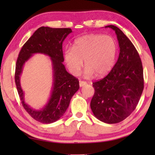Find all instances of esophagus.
Wrapping results in <instances>:
<instances>
[{"label":"esophagus","instance_id":"obj_1","mask_svg":"<svg viewBox=\"0 0 155 155\" xmlns=\"http://www.w3.org/2000/svg\"><path fill=\"white\" fill-rule=\"evenodd\" d=\"M86 84H87V83H86L85 81H79V86H80V87H83V86L85 85Z\"/></svg>","mask_w":155,"mask_h":155}]
</instances>
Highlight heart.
Masks as SVG:
<instances>
[{
    "label": "heart",
    "mask_w": 155,
    "mask_h": 155,
    "mask_svg": "<svg viewBox=\"0 0 155 155\" xmlns=\"http://www.w3.org/2000/svg\"><path fill=\"white\" fill-rule=\"evenodd\" d=\"M114 38L101 34H88L74 41L73 48H65L64 61L72 74L77 75L85 62V76L103 77L111 71L117 53Z\"/></svg>",
    "instance_id": "1"
}]
</instances>
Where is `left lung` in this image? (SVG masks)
Masks as SVG:
<instances>
[{"mask_svg": "<svg viewBox=\"0 0 155 155\" xmlns=\"http://www.w3.org/2000/svg\"><path fill=\"white\" fill-rule=\"evenodd\" d=\"M115 31L120 46L118 59L108 74L93 83L95 90L90 107L97 119L115 124L129 116L137 105L143 90V67L133 43L119 28Z\"/></svg>", "mask_w": 155, "mask_h": 155, "instance_id": "1", "label": "left lung"}]
</instances>
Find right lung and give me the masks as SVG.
<instances>
[{"mask_svg": "<svg viewBox=\"0 0 155 155\" xmlns=\"http://www.w3.org/2000/svg\"><path fill=\"white\" fill-rule=\"evenodd\" d=\"M70 28L41 27L35 31L22 46L15 64V82L21 103L25 109L33 119L44 124L56 122L64 115L70 100L79 89V82L68 73L63 62L62 44L72 33ZM40 53L51 58L53 66V84L51 97L42 109L33 110L25 103L24 93L20 85V75L25 63L33 54Z\"/></svg>", "mask_w": 155, "mask_h": 155, "instance_id": "obj_1", "label": "right lung"}]
</instances>
